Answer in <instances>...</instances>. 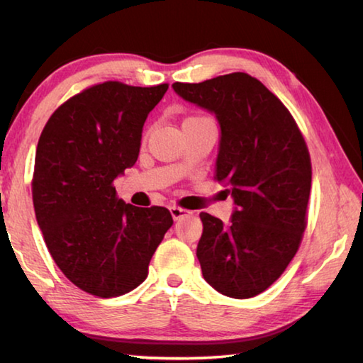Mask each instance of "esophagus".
<instances>
[{"label": "esophagus", "mask_w": 363, "mask_h": 363, "mask_svg": "<svg viewBox=\"0 0 363 363\" xmlns=\"http://www.w3.org/2000/svg\"><path fill=\"white\" fill-rule=\"evenodd\" d=\"M169 211H171V216H173L174 220L186 218V216H189V214H190L189 210H184V208H179V206H173Z\"/></svg>", "instance_id": "esophagus-1"}]
</instances>
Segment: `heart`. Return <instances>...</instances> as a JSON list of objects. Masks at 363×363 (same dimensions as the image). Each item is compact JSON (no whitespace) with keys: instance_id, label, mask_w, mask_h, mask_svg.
I'll list each match as a JSON object with an SVG mask.
<instances>
[{"instance_id":"heart-1","label":"heart","mask_w":363,"mask_h":363,"mask_svg":"<svg viewBox=\"0 0 363 363\" xmlns=\"http://www.w3.org/2000/svg\"><path fill=\"white\" fill-rule=\"evenodd\" d=\"M194 118H201V116H190V118H187V120H194Z\"/></svg>"}]
</instances>
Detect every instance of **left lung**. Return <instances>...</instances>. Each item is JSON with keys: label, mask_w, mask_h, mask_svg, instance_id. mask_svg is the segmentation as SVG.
<instances>
[{"label": "left lung", "mask_w": 363, "mask_h": 363, "mask_svg": "<svg viewBox=\"0 0 363 363\" xmlns=\"http://www.w3.org/2000/svg\"><path fill=\"white\" fill-rule=\"evenodd\" d=\"M173 89L216 115L214 179L235 203L229 225L200 213L196 257L203 279L225 296L253 298L284 274L303 238L312 181L306 140L279 97L248 73L174 83Z\"/></svg>", "instance_id": "left-lung-1"}]
</instances>
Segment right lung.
Wrapping results in <instances>:
<instances>
[{
	"label": "right lung",
	"mask_w": 363,
	"mask_h": 363,
	"mask_svg": "<svg viewBox=\"0 0 363 363\" xmlns=\"http://www.w3.org/2000/svg\"><path fill=\"white\" fill-rule=\"evenodd\" d=\"M168 84H94L48 120L35 157L33 206L54 262L79 290L99 298L130 293L173 225L163 206L116 196L113 181L139 157L143 128Z\"/></svg>",
	"instance_id": "obj_1"
}]
</instances>
